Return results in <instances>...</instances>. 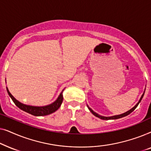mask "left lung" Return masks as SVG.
Masks as SVG:
<instances>
[{
  "label": "left lung",
  "instance_id": "8db88e82",
  "mask_svg": "<svg viewBox=\"0 0 151 151\" xmlns=\"http://www.w3.org/2000/svg\"><path fill=\"white\" fill-rule=\"evenodd\" d=\"M145 92V91H144ZM144 93H143V95H142V97H141V98H140V100H139V102H138V103L137 104L135 105V106L133 107V109H131V110H129V111H127V112H126V113H123V114H121V115H115V116H112V117H104V116H101V115H99L98 114H97L96 113H95L90 108L89 106H88L87 105V107H88V109H89V111H91V112L96 117H98V118H100V119H104V120H109V119H119V118H121V117H125V116H127V115H129L130 113H132L133 112V111L135 110V109L137 108V106H138V104H139V102H141V100H142V98H143V96H144Z\"/></svg>",
  "mask_w": 151,
  "mask_h": 151
}]
</instances>
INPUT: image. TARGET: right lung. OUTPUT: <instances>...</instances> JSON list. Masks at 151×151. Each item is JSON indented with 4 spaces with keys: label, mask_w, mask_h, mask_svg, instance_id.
I'll use <instances>...</instances> for the list:
<instances>
[{
    "label": "right lung",
    "mask_w": 151,
    "mask_h": 151,
    "mask_svg": "<svg viewBox=\"0 0 151 151\" xmlns=\"http://www.w3.org/2000/svg\"><path fill=\"white\" fill-rule=\"evenodd\" d=\"M7 91L8 94L10 96V98H12V100H13L16 106H17L18 108L21 109V110L25 111V112L29 113V114H32L33 115H35V116H44V115H47L51 114L53 112H55V111H57L58 109L60 108V105L63 102V91H62L61 93L60 94V96L54 102L52 103V104L47 105V106H29V105H25L24 104H22L20 102H18L17 100H16L15 98H14V96L10 93V92L8 90L7 87Z\"/></svg>",
    "instance_id": "right-lung-1"
}]
</instances>
